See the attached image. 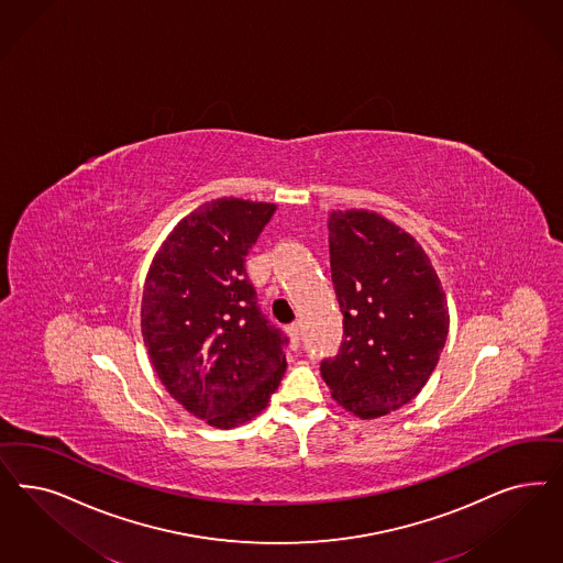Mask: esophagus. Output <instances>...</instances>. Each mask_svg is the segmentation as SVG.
I'll list each match as a JSON object with an SVG mask.
<instances>
[{
	"label": "esophagus",
	"mask_w": 563,
	"mask_h": 563,
	"mask_svg": "<svg viewBox=\"0 0 563 563\" xmlns=\"http://www.w3.org/2000/svg\"><path fill=\"white\" fill-rule=\"evenodd\" d=\"M288 333H290L291 347H294V350H298V345H300V335H302V327H300V323H291V325L288 327Z\"/></svg>",
	"instance_id": "esophagus-1"
}]
</instances>
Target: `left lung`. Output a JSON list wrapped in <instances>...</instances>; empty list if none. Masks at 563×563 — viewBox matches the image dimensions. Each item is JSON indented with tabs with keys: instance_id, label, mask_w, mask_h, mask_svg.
Segmentation results:
<instances>
[{
	"instance_id": "left-lung-1",
	"label": "left lung",
	"mask_w": 563,
	"mask_h": 563,
	"mask_svg": "<svg viewBox=\"0 0 563 563\" xmlns=\"http://www.w3.org/2000/svg\"><path fill=\"white\" fill-rule=\"evenodd\" d=\"M329 265L344 342L321 375L356 417L389 415L437 366L450 327L445 291L417 240L371 211L329 216Z\"/></svg>"
}]
</instances>
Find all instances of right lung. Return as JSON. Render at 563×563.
Returning <instances> with one entry per match:
<instances>
[{
    "mask_svg": "<svg viewBox=\"0 0 563 563\" xmlns=\"http://www.w3.org/2000/svg\"><path fill=\"white\" fill-rule=\"evenodd\" d=\"M275 205L205 202L181 219L146 273L141 327L165 389L211 427L256 417L286 373L288 335L261 312L246 254Z\"/></svg>",
    "mask_w": 563,
    "mask_h": 563,
    "instance_id": "add662e5",
    "label": "right lung"
}]
</instances>
